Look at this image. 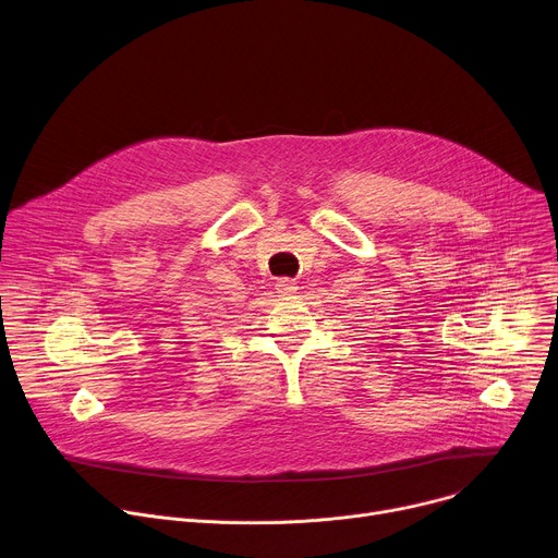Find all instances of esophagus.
I'll list each match as a JSON object with an SVG mask.
<instances>
[{"instance_id": "esophagus-1", "label": "esophagus", "mask_w": 558, "mask_h": 558, "mask_svg": "<svg viewBox=\"0 0 558 558\" xmlns=\"http://www.w3.org/2000/svg\"><path fill=\"white\" fill-rule=\"evenodd\" d=\"M277 290H279V292H283V294H292V292L296 290V281H294V279L283 277V279H279V281H277Z\"/></svg>"}]
</instances>
